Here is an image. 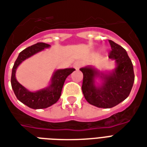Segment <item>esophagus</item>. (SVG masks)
<instances>
[{
  "label": "esophagus",
  "instance_id": "obj_1",
  "mask_svg": "<svg viewBox=\"0 0 147 147\" xmlns=\"http://www.w3.org/2000/svg\"><path fill=\"white\" fill-rule=\"evenodd\" d=\"M83 65V63L81 61H76L74 63V68L75 70H79L80 67H81V66Z\"/></svg>",
  "mask_w": 147,
  "mask_h": 147
}]
</instances>
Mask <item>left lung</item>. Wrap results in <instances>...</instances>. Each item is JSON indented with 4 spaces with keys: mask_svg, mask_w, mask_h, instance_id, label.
Masks as SVG:
<instances>
[{
    "mask_svg": "<svg viewBox=\"0 0 147 147\" xmlns=\"http://www.w3.org/2000/svg\"><path fill=\"white\" fill-rule=\"evenodd\" d=\"M112 51L109 58L114 61L113 70L100 71L94 66L80 69L84 74L82 91L86 100L99 108H111L127 99L134 83V67L127 51L109 40Z\"/></svg>",
    "mask_w": 147,
    "mask_h": 147,
    "instance_id": "1",
    "label": "left lung"
}]
</instances>
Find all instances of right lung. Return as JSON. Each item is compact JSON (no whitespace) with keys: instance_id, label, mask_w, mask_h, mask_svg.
Masks as SVG:
<instances>
[{"instance_id":"obj_1","label":"right lung","mask_w":147,"mask_h":147,"mask_svg":"<svg viewBox=\"0 0 147 147\" xmlns=\"http://www.w3.org/2000/svg\"><path fill=\"white\" fill-rule=\"evenodd\" d=\"M45 43H37L28 47L19 53L12 68L11 86L18 100L32 109H44L56 103L60 99L63 84L67 77L75 70L74 68L57 69L54 70L49 85L43 89L30 91L21 85L16 78V71L21 63L28 58L51 47Z\"/></svg>"}]
</instances>
